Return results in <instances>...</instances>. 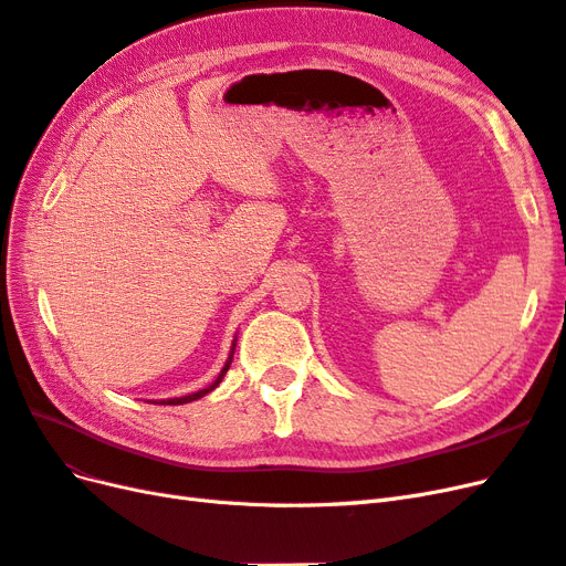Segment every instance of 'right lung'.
Wrapping results in <instances>:
<instances>
[{"mask_svg":"<svg viewBox=\"0 0 566 566\" xmlns=\"http://www.w3.org/2000/svg\"><path fill=\"white\" fill-rule=\"evenodd\" d=\"M233 349H235V339H233V347H231V354H229V361L224 364V368H221V373L217 375V380L210 385V387H205V389H200V391H193V394H188V397H177V399H163V401H153V403H167V406H179V403H188V401H196V399H200V397H205V394H210L221 380H224V375H227V370L231 368V361H233Z\"/></svg>","mask_w":566,"mask_h":566,"instance_id":"obj_1","label":"right lung"}]
</instances>
